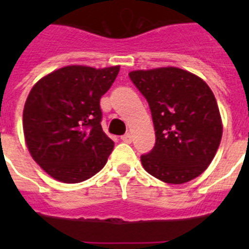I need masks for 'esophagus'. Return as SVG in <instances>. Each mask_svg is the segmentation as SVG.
Returning a JSON list of instances; mask_svg holds the SVG:
<instances>
[{"label": "esophagus", "mask_w": 249, "mask_h": 249, "mask_svg": "<svg viewBox=\"0 0 249 249\" xmlns=\"http://www.w3.org/2000/svg\"><path fill=\"white\" fill-rule=\"evenodd\" d=\"M121 141L125 142V143H130V142H132V134H130V133H126L124 136H121Z\"/></svg>", "instance_id": "esophagus-1"}]
</instances>
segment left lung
Wrapping results in <instances>:
<instances>
[{"label":"left lung","mask_w":249,"mask_h":249,"mask_svg":"<svg viewBox=\"0 0 249 249\" xmlns=\"http://www.w3.org/2000/svg\"><path fill=\"white\" fill-rule=\"evenodd\" d=\"M148 102L155 146L141 156L146 172L181 185L211 164L222 137V123L212 90L197 76L176 67L129 73Z\"/></svg>","instance_id":"obj_1"}]
</instances>
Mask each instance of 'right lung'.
I'll use <instances>...</instances> for the list:
<instances>
[{"label": "right lung", "instance_id": "obj_1", "mask_svg": "<svg viewBox=\"0 0 249 249\" xmlns=\"http://www.w3.org/2000/svg\"><path fill=\"white\" fill-rule=\"evenodd\" d=\"M120 67L68 66L49 73L29 91L23 111L25 143L53 178L77 183L105 166L113 141L102 129V95Z\"/></svg>", "mask_w": 249, "mask_h": 249}]
</instances>
